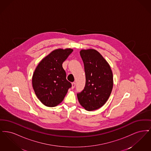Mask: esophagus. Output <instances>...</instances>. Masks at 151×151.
<instances>
[{"mask_svg": "<svg viewBox=\"0 0 151 151\" xmlns=\"http://www.w3.org/2000/svg\"><path fill=\"white\" fill-rule=\"evenodd\" d=\"M76 86V83L75 82L72 83V89H73Z\"/></svg>", "mask_w": 151, "mask_h": 151, "instance_id": "obj_1", "label": "esophagus"}]
</instances>
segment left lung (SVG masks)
Masks as SVG:
<instances>
[{
  "instance_id": "obj_1",
  "label": "left lung",
  "mask_w": 151,
  "mask_h": 151,
  "mask_svg": "<svg viewBox=\"0 0 151 151\" xmlns=\"http://www.w3.org/2000/svg\"><path fill=\"white\" fill-rule=\"evenodd\" d=\"M84 65L86 86L77 94L80 104L88 111L102 107L108 101L113 86V76L107 61L94 49L80 51Z\"/></svg>"
}]
</instances>
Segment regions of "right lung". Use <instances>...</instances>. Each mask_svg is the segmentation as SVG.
Instances as JSON below:
<instances>
[{"label": "right lung", "mask_w": 151, "mask_h": 151, "mask_svg": "<svg viewBox=\"0 0 151 151\" xmlns=\"http://www.w3.org/2000/svg\"><path fill=\"white\" fill-rule=\"evenodd\" d=\"M72 49H58L44 58L37 66L32 77V86L37 98L43 105L54 107L62 102L72 85L66 79L62 67Z\"/></svg>", "instance_id": "obj_1"}]
</instances>
